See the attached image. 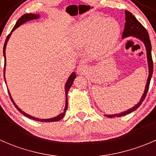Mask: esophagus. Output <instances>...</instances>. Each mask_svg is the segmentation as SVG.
Here are the masks:
<instances>
[{"mask_svg": "<svg viewBox=\"0 0 156 156\" xmlns=\"http://www.w3.org/2000/svg\"><path fill=\"white\" fill-rule=\"evenodd\" d=\"M87 66H85L84 64H80L78 66V69H77V72H78L79 75H83V74L87 71Z\"/></svg>", "mask_w": 156, "mask_h": 156, "instance_id": "esophagus-1", "label": "esophagus"}]
</instances>
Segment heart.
Segmentation results:
<instances>
[{"instance_id":"heart-1","label":"heart","mask_w":156,"mask_h":156,"mask_svg":"<svg viewBox=\"0 0 156 156\" xmlns=\"http://www.w3.org/2000/svg\"><path fill=\"white\" fill-rule=\"evenodd\" d=\"M120 32V25L115 19L92 16L74 27L72 37L77 44H88V52L97 56L104 54L114 46Z\"/></svg>"}]
</instances>
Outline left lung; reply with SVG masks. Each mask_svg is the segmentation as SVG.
Returning <instances> with one entry per match:
<instances>
[{"label": "left lung", "mask_w": 156, "mask_h": 156, "mask_svg": "<svg viewBox=\"0 0 156 156\" xmlns=\"http://www.w3.org/2000/svg\"><path fill=\"white\" fill-rule=\"evenodd\" d=\"M125 20H126V23H125V29H124L123 34H122V38H125V37L132 36V37L138 38L144 44V45H145L146 47L148 67H149V76H148L147 81H146L144 93L142 95V97H141V99L140 100L139 103H138L137 104L135 105L134 106H133L132 108L127 109V111L122 112L119 113V114L106 115L105 116H106V117L108 118L121 117V116L126 115L135 111L136 108H139V106L142 104L143 101L145 100L146 96L148 92V90H149L151 78H152V72H153V62H152V46H151V41L150 40H149V36L147 31H146V29L143 26V25L136 20V17H135L131 12H130L127 10H125Z\"/></svg>", "instance_id": "obj_1"}]
</instances>
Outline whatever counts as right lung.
<instances>
[{"label": "right lung", "mask_w": 156, "mask_h": 156, "mask_svg": "<svg viewBox=\"0 0 156 156\" xmlns=\"http://www.w3.org/2000/svg\"><path fill=\"white\" fill-rule=\"evenodd\" d=\"M39 17H40V15L39 14H33V13H26V14H24L23 16H22L21 17H20V19L18 20V21L16 22V23L15 26L13 27V29H12V31H11V32L10 34L7 35V38H6V41H5V43H4V50H3V53H4V80H5V82H6V79H5V66H6V53H5V50H6V47H7V42H8L9 39H10V37L11 36V34H12V32L14 31L15 29H16L17 28L20 27L21 25H23V23H26V22L28 21H30V20H37V19H38ZM76 78V74L75 73V72H72V74L70 75V76L69 77L68 80H67L66 83L65 84V92H66V106H65V108H64L63 110V112L61 113V114H59V115H57L56 117H53V118H51V119H37V118H34L33 117V116L27 114V113L24 112L23 111H22L21 109H20V108L17 106V105L15 103H14L13 100H12V97H11L10 95V91H9L8 90V93H9V95H10V97L11 99V100H12V103H13V105L15 106V107L17 108V110L18 111L20 112V113H22L23 115H24L26 117L29 118L30 119H32V120H34V121H37V122H58V121L61 120V119H62V118L64 117V115H65V113L66 112L67 110V108H68V92L69 90V89H70L71 86L72 85V83H73L74 80H75V78ZM7 83V82H6Z\"/></svg>", "instance_id": "right-lung-1"}]
</instances>
